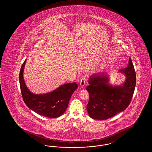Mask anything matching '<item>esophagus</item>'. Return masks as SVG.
I'll return each mask as SVG.
<instances>
[{
	"label": "esophagus",
	"mask_w": 152,
	"mask_h": 152,
	"mask_svg": "<svg viewBox=\"0 0 152 152\" xmlns=\"http://www.w3.org/2000/svg\"><path fill=\"white\" fill-rule=\"evenodd\" d=\"M86 79L85 77L82 78L80 81V84L81 87H84V86L86 85Z\"/></svg>",
	"instance_id": "esophagus-1"
}]
</instances>
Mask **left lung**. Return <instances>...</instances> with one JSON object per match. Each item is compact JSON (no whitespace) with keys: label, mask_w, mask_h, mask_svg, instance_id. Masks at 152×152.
I'll list each match as a JSON object with an SVG mask.
<instances>
[{"label":"left lung","mask_w":152,"mask_h":152,"mask_svg":"<svg viewBox=\"0 0 152 152\" xmlns=\"http://www.w3.org/2000/svg\"><path fill=\"white\" fill-rule=\"evenodd\" d=\"M118 73L125 76V81L119 86L110 84L107 73H94L89 78L87 90L89 100L87 109L92 118L108 119L123 112L129 105L136 83V72L130 58L127 67Z\"/></svg>","instance_id":"obj_1"}]
</instances>
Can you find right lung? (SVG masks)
Masks as SVG:
<instances>
[{"label":"right lung","mask_w":152,"mask_h":152,"mask_svg":"<svg viewBox=\"0 0 152 152\" xmlns=\"http://www.w3.org/2000/svg\"><path fill=\"white\" fill-rule=\"evenodd\" d=\"M26 60L23 63L19 73L20 90L25 104L41 116L48 118H57L61 116L67 109L70 98L78 85L76 83H68L44 94L32 93L27 87L23 77Z\"/></svg>","instance_id":"obj_1"}]
</instances>
